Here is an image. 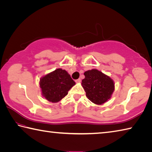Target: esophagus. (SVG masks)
<instances>
[{"instance_id": "1", "label": "esophagus", "mask_w": 152, "mask_h": 152, "mask_svg": "<svg viewBox=\"0 0 152 152\" xmlns=\"http://www.w3.org/2000/svg\"><path fill=\"white\" fill-rule=\"evenodd\" d=\"M81 79H78L75 80V82H76V83H81Z\"/></svg>"}]
</instances>
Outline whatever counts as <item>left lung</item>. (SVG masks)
I'll list each match as a JSON object with an SVG mask.
<instances>
[{"label": "left lung", "mask_w": 152, "mask_h": 152, "mask_svg": "<svg viewBox=\"0 0 152 152\" xmlns=\"http://www.w3.org/2000/svg\"><path fill=\"white\" fill-rule=\"evenodd\" d=\"M84 75L81 85L88 99L101 105L111 98L114 91V83L110 77L95 69L85 71Z\"/></svg>", "instance_id": "1"}]
</instances>
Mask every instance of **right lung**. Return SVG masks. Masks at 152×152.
I'll list each match as a JSON object with an SVG mask.
<instances>
[{
    "instance_id": "right-lung-1",
    "label": "right lung",
    "mask_w": 152,
    "mask_h": 152,
    "mask_svg": "<svg viewBox=\"0 0 152 152\" xmlns=\"http://www.w3.org/2000/svg\"><path fill=\"white\" fill-rule=\"evenodd\" d=\"M75 85L69 74L60 68L43 76L39 80L42 96L51 102L61 101Z\"/></svg>"
}]
</instances>
